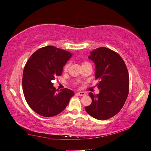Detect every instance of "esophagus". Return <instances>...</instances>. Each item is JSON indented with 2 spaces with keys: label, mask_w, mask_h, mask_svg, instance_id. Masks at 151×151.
<instances>
[{
  "label": "esophagus",
  "mask_w": 151,
  "mask_h": 151,
  "mask_svg": "<svg viewBox=\"0 0 151 151\" xmlns=\"http://www.w3.org/2000/svg\"><path fill=\"white\" fill-rule=\"evenodd\" d=\"M77 93L79 96H84L86 95V93L84 92H78Z\"/></svg>",
  "instance_id": "34e87169"
}]
</instances>
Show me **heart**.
<instances>
[{
  "instance_id": "heart-1",
  "label": "heart",
  "mask_w": 151,
  "mask_h": 151,
  "mask_svg": "<svg viewBox=\"0 0 151 151\" xmlns=\"http://www.w3.org/2000/svg\"><path fill=\"white\" fill-rule=\"evenodd\" d=\"M89 64V63H88V62H87V61H84V62H83V65H86V64ZM69 66H70V63H67L65 65V66H64V72H67V70H68V68H69Z\"/></svg>"
}]
</instances>
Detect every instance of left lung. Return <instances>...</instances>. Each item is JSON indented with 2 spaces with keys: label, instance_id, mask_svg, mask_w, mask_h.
<instances>
[{
  "label": "left lung",
  "instance_id": "8db88e82",
  "mask_svg": "<svg viewBox=\"0 0 151 151\" xmlns=\"http://www.w3.org/2000/svg\"><path fill=\"white\" fill-rule=\"evenodd\" d=\"M95 64V79L99 93H89L92 103L85 107L94 118L105 120L116 115L123 107L129 90L127 67L117 53L106 47L95 49L88 57Z\"/></svg>",
  "mask_w": 151,
  "mask_h": 151
}]
</instances>
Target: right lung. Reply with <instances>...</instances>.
<instances>
[{"mask_svg": "<svg viewBox=\"0 0 151 151\" xmlns=\"http://www.w3.org/2000/svg\"><path fill=\"white\" fill-rule=\"evenodd\" d=\"M72 55L63 49L46 46L28 59L23 72V92L28 106L37 114L45 117L59 114L74 95L68 88L58 92L52 83L62 75L63 67Z\"/></svg>", "mask_w": 151, "mask_h": 151, "instance_id": "1", "label": "right lung"}]
</instances>
